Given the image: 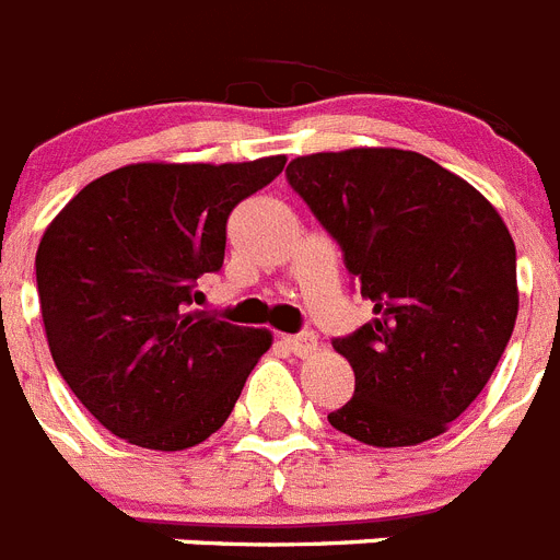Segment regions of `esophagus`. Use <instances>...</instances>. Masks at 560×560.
I'll list each match as a JSON object with an SVG mask.
<instances>
[{"label":"esophagus","instance_id":"obj_1","mask_svg":"<svg viewBox=\"0 0 560 560\" xmlns=\"http://www.w3.org/2000/svg\"><path fill=\"white\" fill-rule=\"evenodd\" d=\"M283 345L289 353L296 355V359H308V355L316 353V336L314 334L283 336Z\"/></svg>","mask_w":560,"mask_h":560}]
</instances>
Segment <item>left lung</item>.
Masks as SVG:
<instances>
[{"label":"left lung","instance_id":"left-lung-1","mask_svg":"<svg viewBox=\"0 0 560 560\" xmlns=\"http://www.w3.org/2000/svg\"><path fill=\"white\" fill-rule=\"evenodd\" d=\"M285 179L375 314L334 339L355 393L330 427L381 448L443 434L482 393L516 325L504 221L468 182L398 148L296 156Z\"/></svg>","mask_w":560,"mask_h":560}]
</instances>
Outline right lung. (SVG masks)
<instances>
[{
  "mask_svg": "<svg viewBox=\"0 0 560 560\" xmlns=\"http://www.w3.org/2000/svg\"><path fill=\"white\" fill-rule=\"evenodd\" d=\"M283 165L117 167L47 226L36 283L49 353L112 434L182 452L224 427L271 334L190 311L196 280L224 266L230 212Z\"/></svg>",
  "mask_w": 560,
  "mask_h": 560,
  "instance_id": "1",
  "label": "right lung"
}]
</instances>
